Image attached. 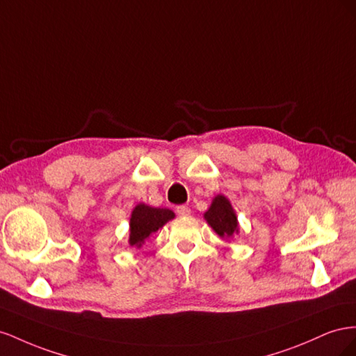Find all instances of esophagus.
I'll use <instances>...</instances> for the list:
<instances>
[{
  "mask_svg": "<svg viewBox=\"0 0 356 356\" xmlns=\"http://www.w3.org/2000/svg\"><path fill=\"white\" fill-rule=\"evenodd\" d=\"M176 213L179 216H188L191 213V209L188 206H177L176 207Z\"/></svg>",
  "mask_w": 356,
  "mask_h": 356,
  "instance_id": "34e87169",
  "label": "esophagus"
}]
</instances>
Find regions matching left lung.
<instances>
[{
    "label": "left lung",
    "mask_w": 356,
    "mask_h": 356,
    "mask_svg": "<svg viewBox=\"0 0 356 356\" xmlns=\"http://www.w3.org/2000/svg\"><path fill=\"white\" fill-rule=\"evenodd\" d=\"M204 218L209 222V225L215 229L220 237H231L234 232H238L236 213L232 210L229 201L223 195H218L213 200Z\"/></svg>",
    "instance_id": "left-lung-1"
}]
</instances>
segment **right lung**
I'll return each instance as SVG.
<instances>
[{
  "label": "right lung",
  "mask_w": 356,
  "mask_h": 356,
  "mask_svg": "<svg viewBox=\"0 0 356 356\" xmlns=\"http://www.w3.org/2000/svg\"><path fill=\"white\" fill-rule=\"evenodd\" d=\"M172 218H175V213L168 209H156L146 204H138L133 210V215H131L129 245L140 248L152 232L158 231Z\"/></svg>",
  "instance_id": "obj_1"
}]
</instances>
